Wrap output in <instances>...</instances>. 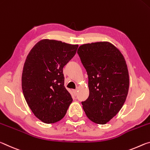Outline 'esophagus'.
I'll return each mask as SVG.
<instances>
[{
	"mask_svg": "<svg viewBox=\"0 0 150 150\" xmlns=\"http://www.w3.org/2000/svg\"><path fill=\"white\" fill-rule=\"evenodd\" d=\"M72 92L74 93V94L75 96L77 95V90H73Z\"/></svg>",
	"mask_w": 150,
	"mask_h": 150,
	"instance_id": "obj_1",
	"label": "esophagus"
}]
</instances>
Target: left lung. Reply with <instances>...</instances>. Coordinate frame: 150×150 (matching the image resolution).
<instances>
[{
    "label": "left lung",
    "mask_w": 150,
    "mask_h": 150,
    "mask_svg": "<svg viewBox=\"0 0 150 150\" xmlns=\"http://www.w3.org/2000/svg\"><path fill=\"white\" fill-rule=\"evenodd\" d=\"M88 76L89 96L82 102L86 116L105 124L123 106L129 90V73L124 56L108 42L81 45L78 50Z\"/></svg>",
    "instance_id": "8db88e82"
}]
</instances>
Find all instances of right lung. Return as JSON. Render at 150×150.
Returning a JSON list of instances; mask_svg holds the SVG:
<instances>
[{
  "label": "right lung",
  "instance_id": "right-lung-1",
  "mask_svg": "<svg viewBox=\"0 0 150 150\" xmlns=\"http://www.w3.org/2000/svg\"><path fill=\"white\" fill-rule=\"evenodd\" d=\"M78 45L44 39L31 49L24 62L22 88L36 117L46 124L60 121L72 102L64 87L63 67L73 58Z\"/></svg>",
  "mask_w": 150,
  "mask_h": 150
}]
</instances>
